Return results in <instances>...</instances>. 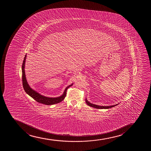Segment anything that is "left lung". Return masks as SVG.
I'll return each mask as SVG.
<instances>
[{
    "instance_id": "1",
    "label": "left lung",
    "mask_w": 151,
    "mask_h": 151,
    "mask_svg": "<svg viewBox=\"0 0 151 151\" xmlns=\"http://www.w3.org/2000/svg\"><path fill=\"white\" fill-rule=\"evenodd\" d=\"M86 102L87 105H88V106L92 107L95 108H97V109H109V108L113 107L117 105L118 104H116V105H114L108 106H99V105H95V104L91 103L90 102H88V101L87 100V99H86Z\"/></svg>"
}]
</instances>
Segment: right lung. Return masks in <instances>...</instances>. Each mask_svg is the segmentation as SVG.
Returning a JSON list of instances; mask_svg holds the SVG:
<instances>
[{
  "label": "right lung",
  "instance_id": "obj_1",
  "mask_svg": "<svg viewBox=\"0 0 151 151\" xmlns=\"http://www.w3.org/2000/svg\"><path fill=\"white\" fill-rule=\"evenodd\" d=\"M26 57L27 55L26 54L24 61H23L22 69V82H23V88H24V91L26 92L27 94H28L32 98H33V99L36 101L37 102L42 103V104L47 105H51L53 104H57V103L60 102L62 101L63 100L66 96L67 90L69 87H71L73 83L66 87L63 92V94L60 97H56V98H50V97H45V96L42 95L41 94L38 93V92L33 90L31 87H29V85L28 83L26 78L25 71H24V66H25V62H26Z\"/></svg>",
  "mask_w": 151,
  "mask_h": 151
}]
</instances>
